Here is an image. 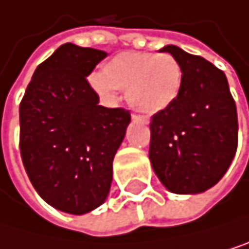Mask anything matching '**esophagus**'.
<instances>
[{
    "label": "esophagus",
    "instance_id": "34e87169",
    "mask_svg": "<svg viewBox=\"0 0 249 249\" xmlns=\"http://www.w3.org/2000/svg\"><path fill=\"white\" fill-rule=\"evenodd\" d=\"M132 120H135V122H141V123H148L145 119H142L141 116H136V114H132Z\"/></svg>",
    "mask_w": 249,
    "mask_h": 249
}]
</instances>
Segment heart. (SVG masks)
<instances>
[{
    "label": "heart",
    "instance_id": "b5f03b06",
    "mask_svg": "<svg viewBox=\"0 0 249 249\" xmlns=\"http://www.w3.org/2000/svg\"><path fill=\"white\" fill-rule=\"evenodd\" d=\"M93 90L107 101H116V89L126 92L127 102L145 116L172 105L182 86V68L169 53L124 52L114 56L102 72L90 75Z\"/></svg>",
    "mask_w": 249,
    "mask_h": 249
}]
</instances>
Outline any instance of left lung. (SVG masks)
<instances>
[{
  "mask_svg": "<svg viewBox=\"0 0 249 249\" xmlns=\"http://www.w3.org/2000/svg\"><path fill=\"white\" fill-rule=\"evenodd\" d=\"M160 52L181 64L182 86L172 105L151 116V166L172 193H202L223 178L238 148L236 104L211 62L177 46Z\"/></svg>",
  "mask_w": 249,
  "mask_h": 249,
  "instance_id": "left-lung-1",
  "label": "left lung"
}]
</instances>
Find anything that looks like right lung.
Wrapping results in <instances>:
<instances>
[{
  "mask_svg": "<svg viewBox=\"0 0 249 249\" xmlns=\"http://www.w3.org/2000/svg\"><path fill=\"white\" fill-rule=\"evenodd\" d=\"M105 52L62 44L36 67L19 107L25 171L43 200L68 214L104 203L129 109L99 105L88 75Z\"/></svg>",
  "mask_w": 249,
  "mask_h": 249,
  "instance_id": "1",
  "label": "right lung"
}]
</instances>
